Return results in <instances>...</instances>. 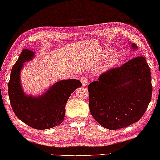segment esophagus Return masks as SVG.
I'll use <instances>...</instances> for the list:
<instances>
[{"mask_svg":"<svg viewBox=\"0 0 160 160\" xmlns=\"http://www.w3.org/2000/svg\"><path fill=\"white\" fill-rule=\"evenodd\" d=\"M80 81L82 82L83 86H86L88 84V78L85 76H83L80 78Z\"/></svg>","mask_w":160,"mask_h":160,"instance_id":"1","label":"esophagus"}]
</instances>
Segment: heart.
I'll return each mask as SVG.
<instances>
[{
  "label": "heart",
  "instance_id": "1",
  "mask_svg": "<svg viewBox=\"0 0 160 160\" xmlns=\"http://www.w3.org/2000/svg\"><path fill=\"white\" fill-rule=\"evenodd\" d=\"M118 58H119L117 54H113V55L110 57V58L108 59V62L107 63V65L108 67H111L114 65L115 64L117 63V62L118 61Z\"/></svg>",
  "mask_w": 160,
  "mask_h": 160
}]
</instances>
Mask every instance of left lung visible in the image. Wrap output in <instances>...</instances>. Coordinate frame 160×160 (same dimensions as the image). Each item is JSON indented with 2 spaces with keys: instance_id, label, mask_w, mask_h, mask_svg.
<instances>
[{
  "instance_id": "obj_1",
  "label": "left lung",
  "mask_w": 160,
  "mask_h": 160,
  "mask_svg": "<svg viewBox=\"0 0 160 160\" xmlns=\"http://www.w3.org/2000/svg\"><path fill=\"white\" fill-rule=\"evenodd\" d=\"M88 91L90 112L98 123L110 130L127 127L140 120L151 100L150 68L144 57L137 56L102 73Z\"/></svg>"
}]
</instances>
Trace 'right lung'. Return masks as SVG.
I'll use <instances>...</instances> for the list:
<instances>
[{
	"label": "right lung",
	"mask_w": 160,
	"mask_h": 160,
	"mask_svg": "<svg viewBox=\"0 0 160 160\" xmlns=\"http://www.w3.org/2000/svg\"><path fill=\"white\" fill-rule=\"evenodd\" d=\"M32 51L23 49L13 66L8 83V93L13 111L19 120L30 127L44 130L58 126L64 120L65 105L77 88L82 86L76 79L58 82L42 96L33 98L23 93L20 80L22 64L33 56Z\"/></svg>",
	"instance_id": "1"
}]
</instances>
